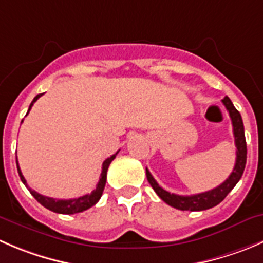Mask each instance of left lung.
Segmentation results:
<instances>
[{
  "instance_id": "left-lung-1",
  "label": "left lung",
  "mask_w": 263,
  "mask_h": 263,
  "mask_svg": "<svg viewBox=\"0 0 263 263\" xmlns=\"http://www.w3.org/2000/svg\"><path fill=\"white\" fill-rule=\"evenodd\" d=\"M223 105L228 109L229 116L231 118V123H233V131L234 137H235V146H236V160L235 167H234L231 175L223 181L221 185L217 187L212 189L205 193L195 194V195H177V194H171L165 191L164 189L160 187L158 185L157 181L152 176V173L147 171L146 168V177L152 187L154 189L155 193L158 194L160 199L163 202L167 203L171 207L176 208L180 211H204L210 210V208L215 207V205L220 204L223 199L226 198L229 193L234 189V186L239 182L241 175L244 172L247 163V142H246V135H244V124L243 119H241L240 113L236 110L234 104L231 103L230 99L225 96L222 100Z\"/></svg>"
}]
</instances>
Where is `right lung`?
Here are the masks:
<instances>
[{"instance_id":"obj_1","label":"right lung","mask_w":263,"mask_h":263,"mask_svg":"<svg viewBox=\"0 0 263 263\" xmlns=\"http://www.w3.org/2000/svg\"><path fill=\"white\" fill-rule=\"evenodd\" d=\"M41 96H42V93H40V95H37L34 99H33V101L30 103V105H29V109H28V113H29V110L32 109L33 104H34L35 101L38 100V98H41ZM117 153L116 154L111 155L110 158H108V159L104 160L103 171H101L100 178H99V182H98V185H96L95 190H93L91 194H86V195L80 196V198H74V199H53V198H48V196L41 195V194H38L37 191H34V190H32L30 187H28L27 181H25L22 171H20L17 160H16V167H17V172H19V176H20V180H22L23 183L27 186L28 190L30 191V194L34 196L35 200H37L40 204H42L43 207L47 208V210H50V211H52V212H55V213H61V215H74V213H80V212H83V211L88 210V208H91L92 205H95L96 203L99 202V199H100L101 195H103L104 187H105L106 172H108L109 164H110L111 160L116 158Z\"/></svg>"}]
</instances>
